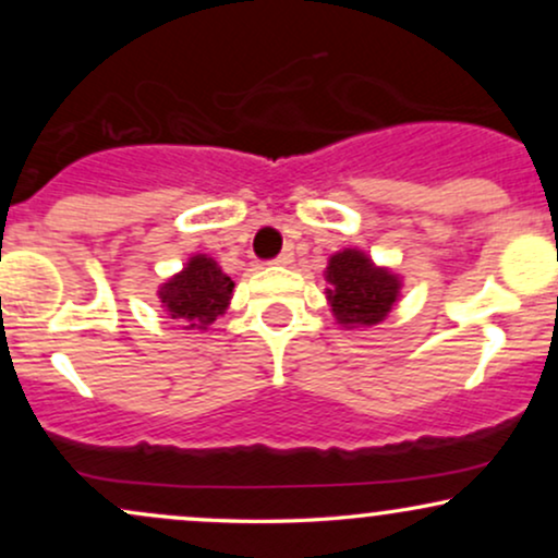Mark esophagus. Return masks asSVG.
Masks as SVG:
<instances>
[{
  "label": "esophagus",
  "instance_id": "34e87169",
  "mask_svg": "<svg viewBox=\"0 0 558 558\" xmlns=\"http://www.w3.org/2000/svg\"><path fill=\"white\" fill-rule=\"evenodd\" d=\"M293 262V248L288 246V248H283V252L278 254V259H275V265H283V267H288Z\"/></svg>",
  "mask_w": 558,
  "mask_h": 558
}]
</instances>
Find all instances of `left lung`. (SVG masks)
<instances>
[{
  "instance_id": "obj_1",
  "label": "left lung",
  "mask_w": 558,
  "mask_h": 558,
  "mask_svg": "<svg viewBox=\"0 0 558 558\" xmlns=\"http://www.w3.org/2000/svg\"><path fill=\"white\" fill-rule=\"evenodd\" d=\"M325 280L332 315L343 328H369L383 323L399 301L401 280L388 267H377L360 248H343L328 259Z\"/></svg>"
}]
</instances>
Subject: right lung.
Here are the masks:
<instances>
[{
  "instance_id": "right-lung-1",
  "label": "right lung",
  "mask_w": 558,
  "mask_h": 558,
  "mask_svg": "<svg viewBox=\"0 0 558 558\" xmlns=\"http://www.w3.org/2000/svg\"><path fill=\"white\" fill-rule=\"evenodd\" d=\"M159 301L172 319H183L189 330H207L217 317L226 315L233 280L207 254L185 262L178 275L159 286Z\"/></svg>"
}]
</instances>
